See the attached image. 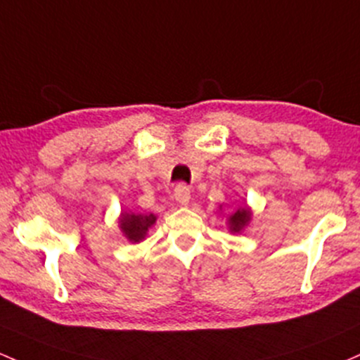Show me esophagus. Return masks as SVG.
I'll use <instances>...</instances> for the list:
<instances>
[{
  "mask_svg": "<svg viewBox=\"0 0 360 360\" xmlns=\"http://www.w3.org/2000/svg\"><path fill=\"white\" fill-rule=\"evenodd\" d=\"M174 198H176L177 203L188 205L189 200H191V191L186 184H177L176 189H174Z\"/></svg>",
  "mask_w": 360,
  "mask_h": 360,
  "instance_id": "esophagus-1",
  "label": "esophagus"
}]
</instances>
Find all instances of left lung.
I'll use <instances>...</instances> for the list:
<instances>
[{"instance_id": "left-lung-1", "label": "left lung", "mask_w": 360, "mask_h": 360, "mask_svg": "<svg viewBox=\"0 0 360 360\" xmlns=\"http://www.w3.org/2000/svg\"><path fill=\"white\" fill-rule=\"evenodd\" d=\"M222 208L224 207L220 205L219 210H222ZM252 217H255V213H252V208L250 205H248L246 201H244V203H239L238 207L232 210V213L227 215L229 232H231V234H243L252 222Z\"/></svg>"}]
</instances>
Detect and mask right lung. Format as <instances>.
Returning <instances> with one entry per match:
<instances>
[{"mask_svg": "<svg viewBox=\"0 0 360 360\" xmlns=\"http://www.w3.org/2000/svg\"><path fill=\"white\" fill-rule=\"evenodd\" d=\"M157 222L155 213H135L131 210H121L117 219V227L124 239L131 244H138L147 238L148 231Z\"/></svg>", "mask_w": 360, "mask_h": 360, "instance_id": "add662e5", "label": "right lung"}]
</instances>
